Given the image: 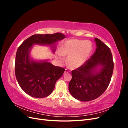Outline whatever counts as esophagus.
Instances as JSON below:
<instances>
[{"mask_svg": "<svg viewBox=\"0 0 128 128\" xmlns=\"http://www.w3.org/2000/svg\"><path fill=\"white\" fill-rule=\"evenodd\" d=\"M68 72H70V70L68 69H66L64 70V73H68Z\"/></svg>", "mask_w": 128, "mask_h": 128, "instance_id": "obj_1", "label": "esophagus"}]
</instances>
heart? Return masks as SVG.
Returning a JSON list of instances; mask_svg holds the SVG:
<instances>
[{"label": "heart", "mask_w": 128, "mask_h": 128, "mask_svg": "<svg viewBox=\"0 0 128 128\" xmlns=\"http://www.w3.org/2000/svg\"><path fill=\"white\" fill-rule=\"evenodd\" d=\"M92 50V45L89 41L71 39L65 41L62 44L58 59L63 60L64 56H68L67 63L72 69L82 66L88 59Z\"/></svg>", "instance_id": "obj_1"}]
</instances>
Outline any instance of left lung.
<instances>
[{"label": "left lung", "mask_w": 128, "mask_h": 128, "mask_svg": "<svg viewBox=\"0 0 128 128\" xmlns=\"http://www.w3.org/2000/svg\"><path fill=\"white\" fill-rule=\"evenodd\" d=\"M96 48L90 59L72 72L69 91L77 100L88 102L98 98L109 86L114 63L110 48L96 38Z\"/></svg>", "instance_id": "8db88e82"}]
</instances>
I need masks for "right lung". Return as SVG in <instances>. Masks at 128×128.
Masks as SVG:
<instances>
[{
    "label": "right lung",
    "mask_w": 128,
    "mask_h": 128,
    "mask_svg": "<svg viewBox=\"0 0 128 128\" xmlns=\"http://www.w3.org/2000/svg\"><path fill=\"white\" fill-rule=\"evenodd\" d=\"M65 38L61 33L34 34L19 46L15 58V76L19 86L26 94L37 98L48 96L64 72V68L53 65L48 59H34L30 56L33 46H50L54 53L56 42Z\"/></svg>",
    "instance_id": "add662e5"
}]
</instances>
